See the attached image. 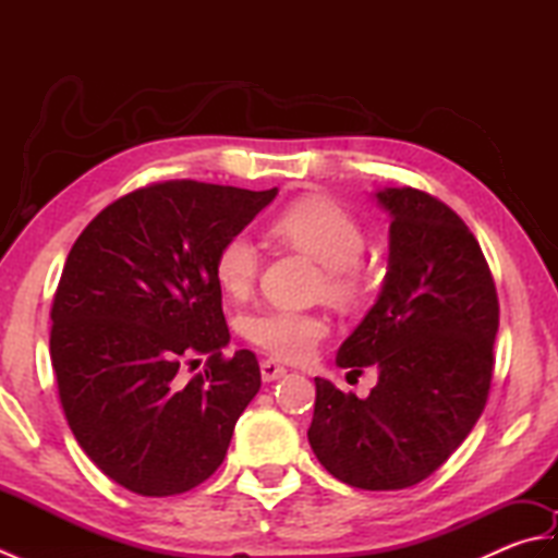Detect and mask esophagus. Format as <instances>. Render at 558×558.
I'll use <instances>...</instances> for the list:
<instances>
[{
    "instance_id": "1",
    "label": "esophagus",
    "mask_w": 558,
    "mask_h": 558,
    "mask_svg": "<svg viewBox=\"0 0 558 558\" xmlns=\"http://www.w3.org/2000/svg\"><path fill=\"white\" fill-rule=\"evenodd\" d=\"M280 376H286V366L278 364L276 360H264V362H260V378H264L266 384L278 381Z\"/></svg>"
}]
</instances>
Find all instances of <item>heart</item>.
<instances>
[{"label":"heart","instance_id":"heart-1","mask_svg":"<svg viewBox=\"0 0 558 558\" xmlns=\"http://www.w3.org/2000/svg\"><path fill=\"white\" fill-rule=\"evenodd\" d=\"M278 240L310 254L324 266V292L336 302L357 300L369 272L362 264L366 232L348 208L330 198L310 196L290 204L272 220ZM260 268V252L246 232H234L218 248L213 260L218 286L230 298L252 292ZM328 333L324 316L270 306L244 318V336L256 348L286 362L312 357Z\"/></svg>","mask_w":558,"mask_h":558}]
</instances>
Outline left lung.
<instances>
[{
	"label": "left lung",
	"mask_w": 558,
	"mask_h": 558,
	"mask_svg": "<svg viewBox=\"0 0 558 558\" xmlns=\"http://www.w3.org/2000/svg\"><path fill=\"white\" fill-rule=\"evenodd\" d=\"M390 216L388 272L376 304L336 364L376 366L364 400L316 381L310 444L336 480L405 489L465 441L487 405L499 298L482 248L458 213L420 189L374 194Z\"/></svg>",
	"instance_id": "8db88e82"
}]
</instances>
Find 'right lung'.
<instances>
[{
  "mask_svg": "<svg viewBox=\"0 0 558 558\" xmlns=\"http://www.w3.org/2000/svg\"><path fill=\"white\" fill-rule=\"evenodd\" d=\"M276 194L158 182L100 210L71 246L50 312L59 400L78 446L124 489L182 494L225 460L260 369L252 350L222 357L213 260ZM198 353L205 372L184 383Z\"/></svg>",
  "mask_w": 558,
  "mask_h": 558,
  "instance_id": "1",
  "label": "right lung"
}]
</instances>
